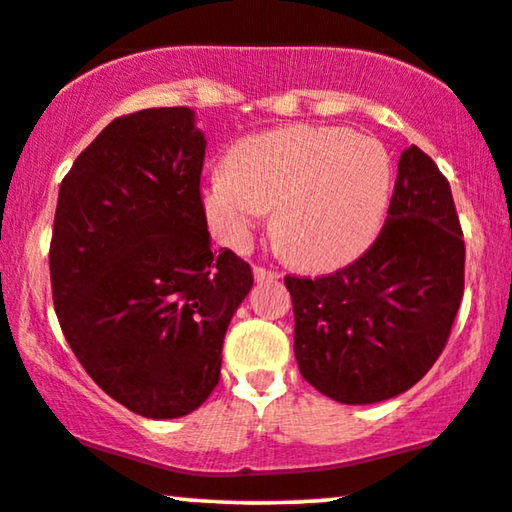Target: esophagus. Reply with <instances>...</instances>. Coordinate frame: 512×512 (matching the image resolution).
<instances>
[{
    "instance_id": "esophagus-1",
    "label": "esophagus",
    "mask_w": 512,
    "mask_h": 512,
    "mask_svg": "<svg viewBox=\"0 0 512 512\" xmlns=\"http://www.w3.org/2000/svg\"><path fill=\"white\" fill-rule=\"evenodd\" d=\"M273 278H280V273L266 269V266H255V280H257V283H264V280H273Z\"/></svg>"
}]
</instances>
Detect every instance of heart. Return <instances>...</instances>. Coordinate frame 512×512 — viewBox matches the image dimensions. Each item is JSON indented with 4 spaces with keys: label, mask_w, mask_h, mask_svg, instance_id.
<instances>
[{
    "label": "heart",
    "mask_w": 512,
    "mask_h": 512,
    "mask_svg": "<svg viewBox=\"0 0 512 512\" xmlns=\"http://www.w3.org/2000/svg\"><path fill=\"white\" fill-rule=\"evenodd\" d=\"M392 197L383 143L345 127L294 125L236 143L208 176L201 204L213 234L243 248L273 208L278 248L308 269H336L376 241Z\"/></svg>",
    "instance_id": "heart-1"
}]
</instances>
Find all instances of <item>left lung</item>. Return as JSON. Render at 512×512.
I'll list each match as a JSON object with an SVG mask.
<instances>
[{"label":"left lung","mask_w":512,"mask_h":512,"mask_svg":"<svg viewBox=\"0 0 512 512\" xmlns=\"http://www.w3.org/2000/svg\"><path fill=\"white\" fill-rule=\"evenodd\" d=\"M464 253L448 178L410 146L373 246L329 276H285L301 376L350 406L410 390L450 338Z\"/></svg>","instance_id":"obj_1"}]
</instances>
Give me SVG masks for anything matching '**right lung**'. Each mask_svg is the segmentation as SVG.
Returning a JSON list of instances; mask_svg holds the SVG:
<instances>
[{
  "mask_svg": "<svg viewBox=\"0 0 512 512\" xmlns=\"http://www.w3.org/2000/svg\"><path fill=\"white\" fill-rule=\"evenodd\" d=\"M204 155L192 109H143L102 129L57 197L48 257L62 334L111 399L153 420L211 397L253 287L248 262L211 248Z\"/></svg>",
  "mask_w": 512,
  "mask_h": 512,
  "instance_id": "1",
  "label": "right lung"
}]
</instances>
